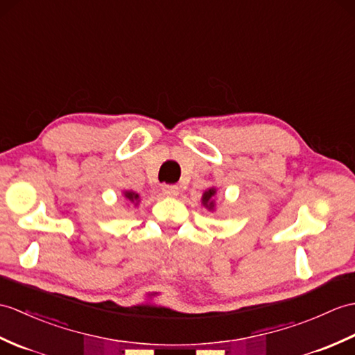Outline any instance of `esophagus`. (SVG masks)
Segmentation results:
<instances>
[{
  "label": "esophagus",
  "mask_w": 355,
  "mask_h": 355,
  "mask_svg": "<svg viewBox=\"0 0 355 355\" xmlns=\"http://www.w3.org/2000/svg\"><path fill=\"white\" fill-rule=\"evenodd\" d=\"M162 192L166 196H177L178 192H180V189L175 184H164L162 187Z\"/></svg>",
  "instance_id": "esophagus-1"
}]
</instances>
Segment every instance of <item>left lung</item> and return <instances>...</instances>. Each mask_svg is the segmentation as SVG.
<instances>
[{"label":"left lung","mask_w":355,"mask_h":355,"mask_svg":"<svg viewBox=\"0 0 355 355\" xmlns=\"http://www.w3.org/2000/svg\"><path fill=\"white\" fill-rule=\"evenodd\" d=\"M215 195H216V189L215 187H210L209 191H205L202 193V198H201L204 207L211 210V211L215 210Z\"/></svg>","instance_id":"1"}]
</instances>
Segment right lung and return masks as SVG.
Here are the masks:
<instances>
[{"label": "right lung", "mask_w": 355, "mask_h": 355, "mask_svg": "<svg viewBox=\"0 0 355 355\" xmlns=\"http://www.w3.org/2000/svg\"><path fill=\"white\" fill-rule=\"evenodd\" d=\"M123 196H125V200H127L128 202H133L135 205H137L139 201H140L139 193H136V192H133V191H125V192H123Z\"/></svg>", "instance_id": "1"}]
</instances>
